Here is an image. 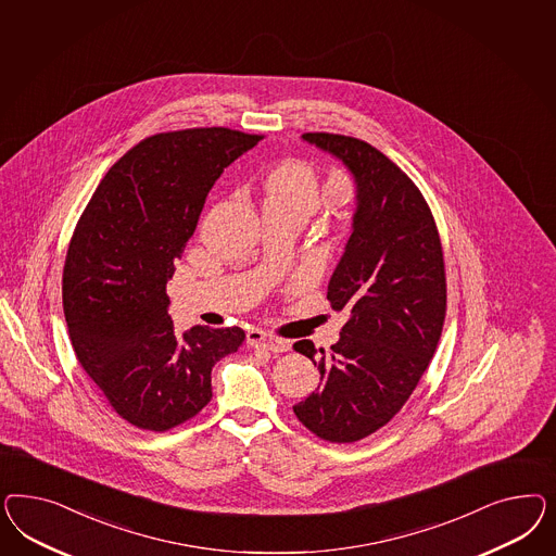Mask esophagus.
Masks as SVG:
<instances>
[{"mask_svg":"<svg viewBox=\"0 0 556 556\" xmlns=\"http://www.w3.org/2000/svg\"><path fill=\"white\" fill-rule=\"evenodd\" d=\"M249 344L254 349H265L270 353H287L291 349L289 340L286 338L270 337L267 332H261V330H251L249 332Z\"/></svg>","mask_w":556,"mask_h":556,"instance_id":"obj_1","label":"esophagus"}]
</instances>
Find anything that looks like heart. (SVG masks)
<instances>
[{
	"mask_svg": "<svg viewBox=\"0 0 556 556\" xmlns=\"http://www.w3.org/2000/svg\"><path fill=\"white\" fill-rule=\"evenodd\" d=\"M265 193L267 202L295 203L305 210H314L321 198L318 173L305 161L289 159L270 168L265 177Z\"/></svg>",
	"mask_w": 556,
	"mask_h": 556,
	"instance_id": "obj_1",
	"label": "heart"
}]
</instances>
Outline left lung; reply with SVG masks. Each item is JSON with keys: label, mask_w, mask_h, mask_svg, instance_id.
I'll list each match as a JSON object with an SVG mask.
<instances>
[{"label": "left lung", "mask_w": 556, "mask_h": 556, "mask_svg": "<svg viewBox=\"0 0 556 556\" xmlns=\"http://www.w3.org/2000/svg\"><path fill=\"white\" fill-rule=\"evenodd\" d=\"M356 179L353 235L328 286L349 321L330 351L293 349L320 369V386L293 412L316 437L351 444L383 428L418 388L446 316V273L437 219L418 186L369 142L305 132Z\"/></svg>", "instance_id": "8db88e82"}]
</instances>
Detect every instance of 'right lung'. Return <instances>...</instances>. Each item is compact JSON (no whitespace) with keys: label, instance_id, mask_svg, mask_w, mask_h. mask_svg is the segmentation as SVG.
Wrapping results in <instances>:
<instances>
[{"label":"right lung","instance_id":"right-lung-1","mask_svg":"<svg viewBox=\"0 0 556 556\" xmlns=\"http://www.w3.org/2000/svg\"><path fill=\"white\" fill-rule=\"evenodd\" d=\"M263 135L224 126L140 140L105 173L68 242L63 309L79 365L122 420L167 432L212 400V369L244 330L168 316L167 281L222 170Z\"/></svg>","mask_w":556,"mask_h":556}]
</instances>
